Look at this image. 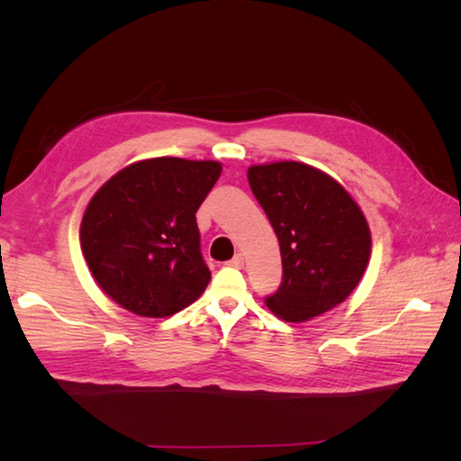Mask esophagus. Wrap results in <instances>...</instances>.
Here are the masks:
<instances>
[{
  "label": "esophagus",
  "instance_id": "esophagus-1",
  "mask_svg": "<svg viewBox=\"0 0 461 461\" xmlns=\"http://www.w3.org/2000/svg\"><path fill=\"white\" fill-rule=\"evenodd\" d=\"M243 263H246V258H243L241 253H238L236 258L228 261V266H230V267H236V269H241V267H243Z\"/></svg>",
  "mask_w": 461,
  "mask_h": 461
}]
</instances>
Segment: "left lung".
<instances>
[{
    "mask_svg": "<svg viewBox=\"0 0 461 461\" xmlns=\"http://www.w3.org/2000/svg\"><path fill=\"white\" fill-rule=\"evenodd\" d=\"M248 180L281 249V285L266 297L267 309L301 322L337 307L358 285L370 258V230L357 202L303 162L251 166Z\"/></svg>",
    "mask_w": 461,
    "mask_h": 461,
    "instance_id": "left-lung-1",
    "label": "left lung"
}]
</instances>
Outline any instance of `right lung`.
I'll use <instances>...</instances> for the list:
<instances>
[{
    "instance_id": "add662e5",
    "label": "right lung",
    "mask_w": 461,
    "mask_h": 461,
    "mask_svg": "<svg viewBox=\"0 0 461 461\" xmlns=\"http://www.w3.org/2000/svg\"><path fill=\"white\" fill-rule=\"evenodd\" d=\"M220 174V162L162 156L126 166L93 195L81 249L106 295L134 315L156 319L202 295L212 273L195 212Z\"/></svg>"
}]
</instances>
